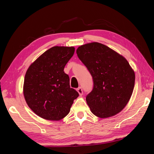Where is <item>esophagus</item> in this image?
I'll return each mask as SVG.
<instances>
[{"mask_svg":"<svg viewBox=\"0 0 154 154\" xmlns=\"http://www.w3.org/2000/svg\"><path fill=\"white\" fill-rule=\"evenodd\" d=\"M77 91H78V92L79 93V94H80V96H82V94H83V90H82V87H78V88H77Z\"/></svg>","mask_w":154,"mask_h":154,"instance_id":"34e87169","label":"esophagus"}]
</instances>
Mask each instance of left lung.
Instances as JSON below:
<instances>
[{
    "mask_svg": "<svg viewBox=\"0 0 154 154\" xmlns=\"http://www.w3.org/2000/svg\"><path fill=\"white\" fill-rule=\"evenodd\" d=\"M78 57L92 76L94 87L86 97L93 114L100 118L118 114L132 94L135 73L122 55L98 42L82 45Z\"/></svg>",
    "mask_w": 154,
    "mask_h": 154,
    "instance_id": "8db88e82",
    "label": "left lung"
}]
</instances>
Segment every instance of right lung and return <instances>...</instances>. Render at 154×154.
<instances>
[{
    "instance_id": "obj_1",
    "label": "right lung",
    "mask_w": 154,
    "mask_h": 154,
    "mask_svg": "<svg viewBox=\"0 0 154 154\" xmlns=\"http://www.w3.org/2000/svg\"><path fill=\"white\" fill-rule=\"evenodd\" d=\"M74 47L54 46L44 52L27 69L23 93L27 105L40 118L59 121L69 113L78 92L71 88L63 71Z\"/></svg>"
}]
</instances>
